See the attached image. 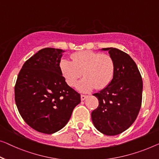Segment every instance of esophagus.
<instances>
[{"label": "esophagus", "instance_id": "esophagus-1", "mask_svg": "<svg viewBox=\"0 0 159 159\" xmlns=\"http://www.w3.org/2000/svg\"><path fill=\"white\" fill-rule=\"evenodd\" d=\"M86 97H87L86 95H83V94L80 95V99H81V101H84L85 99L86 98Z\"/></svg>", "mask_w": 159, "mask_h": 159}]
</instances>
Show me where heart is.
Wrapping results in <instances>:
<instances>
[{
    "label": "heart",
    "instance_id": "obj_1",
    "mask_svg": "<svg viewBox=\"0 0 159 159\" xmlns=\"http://www.w3.org/2000/svg\"><path fill=\"white\" fill-rule=\"evenodd\" d=\"M71 58L72 61L63 58L60 62L61 72L70 86H75L82 73L84 78L77 84V89L82 92L95 87L104 89L112 80L115 62L111 56L86 51L73 53Z\"/></svg>",
    "mask_w": 159,
    "mask_h": 159
}]
</instances>
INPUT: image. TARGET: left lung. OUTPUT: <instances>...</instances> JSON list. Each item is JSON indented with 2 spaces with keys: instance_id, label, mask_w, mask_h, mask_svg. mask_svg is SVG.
<instances>
[{
  "instance_id": "left-lung-1",
  "label": "left lung",
  "mask_w": 159,
  "mask_h": 159,
  "mask_svg": "<svg viewBox=\"0 0 159 159\" xmlns=\"http://www.w3.org/2000/svg\"><path fill=\"white\" fill-rule=\"evenodd\" d=\"M108 51L115 62L112 80L94 93L99 105L91 113L93 125L107 136H115L129 129L136 119L142 102L143 81L136 63L129 54L115 48Z\"/></svg>"
}]
</instances>
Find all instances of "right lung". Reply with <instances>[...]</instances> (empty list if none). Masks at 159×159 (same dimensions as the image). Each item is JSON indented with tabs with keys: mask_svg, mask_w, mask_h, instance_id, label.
<instances>
[{
	"mask_svg": "<svg viewBox=\"0 0 159 159\" xmlns=\"http://www.w3.org/2000/svg\"><path fill=\"white\" fill-rule=\"evenodd\" d=\"M63 50L46 48L25 61L15 85L21 117L35 131L51 134L63 128L80 102V94L65 81L60 69Z\"/></svg>",
	"mask_w": 159,
	"mask_h": 159,
	"instance_id": "right-lung-1",
	"label": "right lung"
}]
</instances>
